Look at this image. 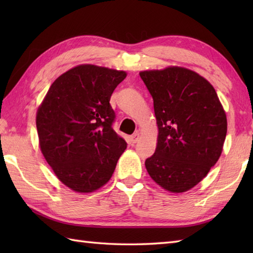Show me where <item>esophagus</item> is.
<instances>
[{
	"label": "esophagus",
	"mask_w": 253,
	"mask_h": 253,
	"mask_svg": "<svg viewBox=\"0 0 253 253\" xmlns=\"http://www.w3.org/2000/svg\"><path fill=\"white\" fill-rule=\"evenodd\" d=\"M139 139H140V133L139 132H135L133 135L130 137V140L132 143H136L139 141Z\"/></svg>",
	"instance_id": "esophagus-1"
}]
</instances>
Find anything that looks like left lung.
<instances>
[{
	"label": "left lung",
	"mask_w": 253,
	"mask_h": 253,
	"mask_svg": "<svg viewBox=\"0 0 253 253\" xmlns=\"http://www.w3.org/2000/svg\"><path fill=\"white\" fill-rule=\"evenodd\" d=\"M139 75L152 95L159 128L157 149L146 169L163 189L185 192L221 157L226 114L213 85L190 69L169 66Z\"/></svg>",
	"instance_id": "8db88e82"
}]
</instances>
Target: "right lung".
Listing matches in <instances>:
<instances>
[{
	"instance_id": "right-lung-1",
	"label": "right lung",
	"mask_w": 253,
	"mask_h": 253,
	"mask_svg": "<svg viewBox=\"0 0 253 253\" xmlns=\"http://www.w3.org/2000/svg\"><path fill=\"white\" fill-rule=\"evenodd\" d=\"M123 71L90 64L61 75L37 112L41 152L57 178L77 192H92L114 173L127 143L113 129V91Z\"/></svg>"
}]
</instances>
